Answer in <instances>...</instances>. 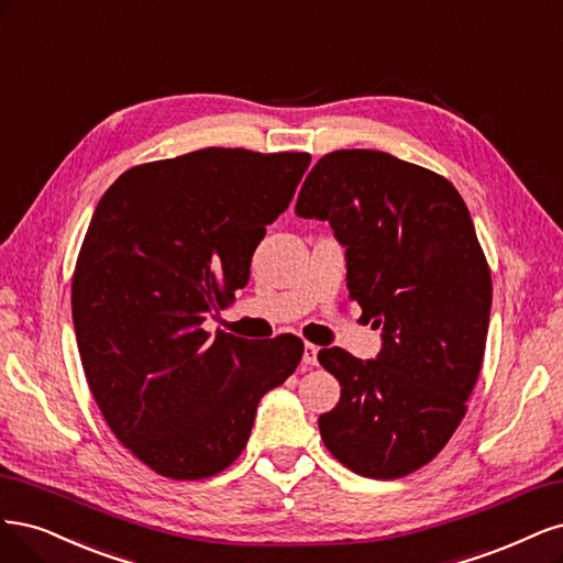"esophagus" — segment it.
Here are the masks:
<instances>
[{"instance_id":"1","label":"esophagus","mask_w":563,"mask_h":563,"mask_svg":"<svg viewBox=\"0 0 563 563\" xmlns=\"http://www.w3.org/2000/svg\"><path fill=\"white\" fill-rule=\"evenodd\" d=\"M303 365L306 367H316L318 365V346L313 343H303Z\"/></svg>"}]
</instances>
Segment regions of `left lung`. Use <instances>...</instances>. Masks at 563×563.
I'll return each instance as SVG.
<instances>
[{
  "mask_svg": "<svg viewBox=\"0 0 563 563\" xmlns=\"http://www.w3.org/2000/svg\"><path fill=\"white\" fill-rule=\"evenodd\" d=\"M295 212L330 222L351 299L384 341L376 360L318 353L341 386L322 442L362 477H405L444 449L482 369L492 274L467 206L438 173L339 150L308 173Z\"/></svg>",
  "mask_w": 563,
  "mask_h": 563,
  "instance_id": "left-lung-1",
  "label": "left lung"
}]
</instances>
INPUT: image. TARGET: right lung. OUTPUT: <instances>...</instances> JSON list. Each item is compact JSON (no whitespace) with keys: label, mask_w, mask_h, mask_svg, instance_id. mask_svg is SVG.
<instances>
[{"label":"right lung","mask_w":563,"mask_h":563,"mask_svg":"<svg viewBox=\"0 0 563 563\" xmlns=\"http://www.w3.org/2000/svg\"><path fill=\"white\" fill-rule=\"evenodd\" d=\"M308 163L208 147L125 170L100 198L71 278L77 346L107 426L163 477L222 473L299 365L292 334L252 343L203 322L247 285Z\"/></svg>","instance_id":"1"}]
</instances>
